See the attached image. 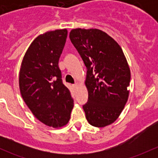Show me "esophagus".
<instances>
[{
    "mask_svg": "<svg viewBox=\"0 0 158 158\" xmlns=\"http://www.w3.org/2000/svg\"><path fill=\"white\" fill-rule=\"evenodd\" d=\"M78 85H79V83H78V82H76V83H75L74 85H73V87H74L75 89H76L78 87Z\"/></svg>",
    "mask_w": 158,
    "mask_h": 158,
    "instance_id": "obj_1",
    "label": "esophagus"
}]
</instances>
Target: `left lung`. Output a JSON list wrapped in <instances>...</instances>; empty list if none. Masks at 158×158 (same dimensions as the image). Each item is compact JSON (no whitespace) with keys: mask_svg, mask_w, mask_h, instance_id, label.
Returning a JSON list of instances; mask_svg holds the SVG:
<instances>
[{"mask_svg":"<svg viewBox=\"0 0 158 158\" xmlns=\"http://www.w3.org/2000/svg\"><path fill=\"white\" fill-rule=\"evenodd\" d=\"M69 38L87 68L85 118L92 126L111 125L122 113L129 95L131 72L122 49L98 29H73Z\"/></svg>","mask_w":158,"mask_h":158,"instance_id":"1","label":"left lung"}]
</instances>
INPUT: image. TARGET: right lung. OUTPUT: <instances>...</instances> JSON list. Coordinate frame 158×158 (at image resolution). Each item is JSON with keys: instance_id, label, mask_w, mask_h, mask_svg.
I'll list each match as a JSON object with an SVG mask.
<instances>
[{"instance_id": "obj_1", "label": "right lung", "mask_w": 158, "mask_h": 158, "mask_svg": "<svg viewBox=\"0 0 158 158\" xmlns=\"http://www.w3.org/2000/svg\"><path fill=\"white\" fill-rule=\"evenodd\" d=\"M67 33L56 30L38 36L27 50L19 74L23 101L38 120L52 128L65 126L73 108L58 65Z\"/></svg>"}]
</instances>
